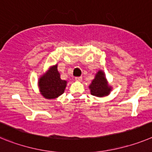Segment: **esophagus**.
<instances>
[{"label": "esophagus", "instance_id": "1", "mask_svg": "<svg viewBox=\"0 0 152 152\" xmlns=\"http://www.w3.org/2000/svg\"><path fill=\"white\" fill-rule=\"evenodd\" d=\"M75 80H76V81H82V80H83V77H82V76H78V77L75 78Z\"/></svg>", "mask_w": 152, "mask_h": 152}]
</instances>
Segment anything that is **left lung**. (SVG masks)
<instances>
[{"mask_svg": "<svg viewBox=\"0 0 152 152\" xmlns=\"http://www.w3.org/2000/svg\"><path fill=\"white\" fill-rule=\"evenodd\" d=\"M89 89L92 96L102 97L109 94L111 90V87H109L106 83L105 75L102 71H99L97 72L96 77L89 86Z\"/></svg>", "mask_w": 152, "mask_h": 152, "instance_id": "1", "label": "left lung"}]
</instances>
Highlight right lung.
I'll return each mask as SVG.
<instances>
[{
  "label": "right lung",
  "mask_w": 152,
  "mask_h": 152,
  "mask_svg": "<svg viewBox=\"0 0 152 152\" xmlns=\"http://www.w3.org/2000/svg\"><path fill=\"white\" fill-rule=\"evenodd\" d=\"M66 81L60 79L57 66L50 69L45 76L39 79V86L40 92L47 99H55L64 92Z\"/></svg>",
  "instance_id": "obj_1"
}]
</instances>
